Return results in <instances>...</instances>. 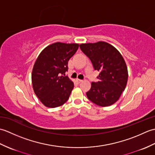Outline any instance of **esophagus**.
<instances>
[{"mask_svg": "<svg viewBox=\"0 0 155 155\" xmlns=\"http://www.w3.org/2000/svg\"><path fill=\"white\" fill-rule=\"evenodd\" d=\"M76 81L77 82V83H81L82 81H83V80L82 79H79V78H77V79H76Z\"/></svg>", "mask_w": 155, "mask_h": 155, "instance_id": "obj_1", "label": "esophagus"}]
</instances>
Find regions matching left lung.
Returning a JSON list of instances; mask_svg holds the SVG:
<instances>
[{"label":"left lung","instance_id":"1","mask_svg":"<svg viewBox=\"0 0 155 155\" xmlns=\"http://www.w3.org/2000/svg\"><path fill=\"white\" fill-rule=\"evenodd\" d=\"M81 51L89 58L94 70L100 72L99 81L92 83L87 93L88 99L101 107H108L119 99L128 80L127 67L116 48L106 42L80 45Z\"/></svg>","mask_w":155,"mask_h":155}]
</instances>
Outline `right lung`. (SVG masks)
I'll list each match as a JSON object with an SVG mask.
<instances>
[{
  "instance_id": "add662e5",
  "label": "right lung",
  "mask_w": 155,
  "mask_h": 155,
  "mask_svg": "<svg viewBox=\"0 0 155 155\" xmlns=\"http://www.w3.org/2000/svg\"><path fill=\"white\" fill-rule=\"evenodd\" d=\"M78 44L55 42L38 55L32 72L35 94L45 106L60 107L68 99L74 83L67 76L68 62L78 48Z\"/></svg>"
}]
</instances>
